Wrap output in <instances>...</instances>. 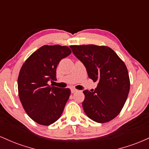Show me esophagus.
<instances>
[{
	"label": "esophagus",
	"instance_id": "34e87169",
	"mask_svg": "<svg viewBox=\"0 0 149 149\" xmlns=\"http://www.w3.org/2000/svg\"><path fill=\"white\" fill-rule=\"evenodd\" d=\"M71 93H75V92L78 91V90H76V89H75V88H71Z\"/></svg>",
	"mask_w": 149,
	"mask_h": 149
}]
</instances>
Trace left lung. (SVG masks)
I'll return each mask as SVG.
<instances>
[{
  "instance_id": "8db88e82",
  "label": "left lung",
  "mask_w": 149,
  "mask_h": 149,
  "mask_svg": "<svg viewBox=\"0 0 149 149\" xmlns=\"http://www.w3.org/2000/svg\"><path fill=\"white\" fill-rule=\"evenodd\" d=\"M84 64L88 76L99 83L94 91L84 90L83 109L95 122L104 123L120 113L127 100L130 82L124 61L111 47L104 45H70Z\"/></svg>"
}]
</instances>
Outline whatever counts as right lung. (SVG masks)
Segmentation results:
<instances>
[{
  "instance_id": "obj_1",
  "label": "right lung",
  "mask_w": 149,
  "mask_h": 149,
  "mask_svg": "<svg viewBox=\"0 0 149 149\" xmlns=\"http://www.w3.org/2000/svg\"><path fill=\"white\" fill-rule=\"evenodd\" d=\"M71 53L67 46L43 45L29 57L19 73L20 102L28 116L42 125H49L60 118L71 90L49 86L56 80V69L61 59Z\"/></svg>"
}]
</instances>
